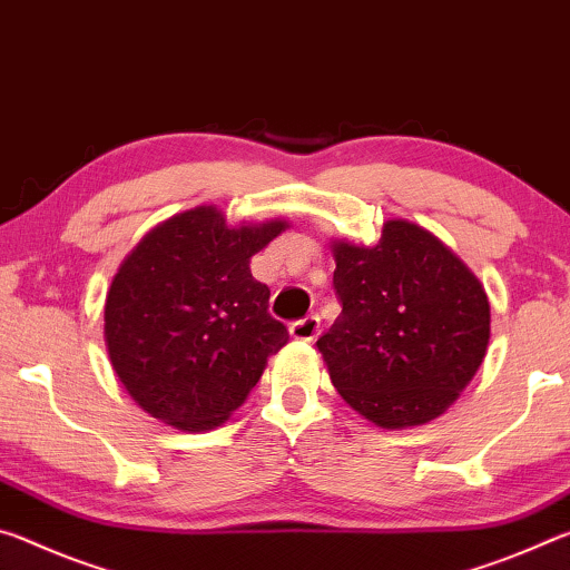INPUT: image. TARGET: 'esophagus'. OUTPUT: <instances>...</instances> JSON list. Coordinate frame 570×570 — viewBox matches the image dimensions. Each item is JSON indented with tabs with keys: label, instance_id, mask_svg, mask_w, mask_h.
Returning <instances> with one entry per match:
<instances>
[{
	"label": "esophagus",
	"instance_id": "1",
	"mask_svg": "<svg viewBox=\"0 0 570 570\" xmlns=\"http://www.w3.org/2000/svg\"><path fill=\"white\" fill-rule=\"evenodd\" d=\"M291 335L297 341H315L321 335V318L318 315H305L303 321L291 323Z\"/></svg>",
	"mask_w": 570,
	"mask_h": 570
}]
</instances>
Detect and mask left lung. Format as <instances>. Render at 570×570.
Returning a JSON list of instances; mask_svg holds the SVG:
<instances>
[{"mask_svg":"<svg viewBox=\"0 0 570 570\" xmlns=\"http://www.w3.org/2000/svg\"><path fill=\"white\" fill-rule=\"evenodd\" d=\"M338 321L318 338L338 394L384 429L440 416L470 384L490 341L480 279L412 222H386L376 247L335 242Z\"/></svg>","mask_w":570,"mask_h":570,"instance_id":"1","label":"left lung"}]
</instances>
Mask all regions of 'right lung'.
Returning a JSON list of instances; mask_svg holds the SVG:
<instances>
[{"mask_svg": "<svg viewBox=\"0 0 570 570\" xmlns=\"http://www.w3.org/2000/svg\"><path fill=\"white\" fill-rule=\"evenodd\" d=\"M287 227L229 229L214 207L164 222L126 257L106 301L108 356L138 406L161 422L219 426L291 333L269 315L249 257Z\"/></svg>", "mask_w": 570, "mask_h": 570, "instance_id": "1", "label": "right lung"}]
</instances>
